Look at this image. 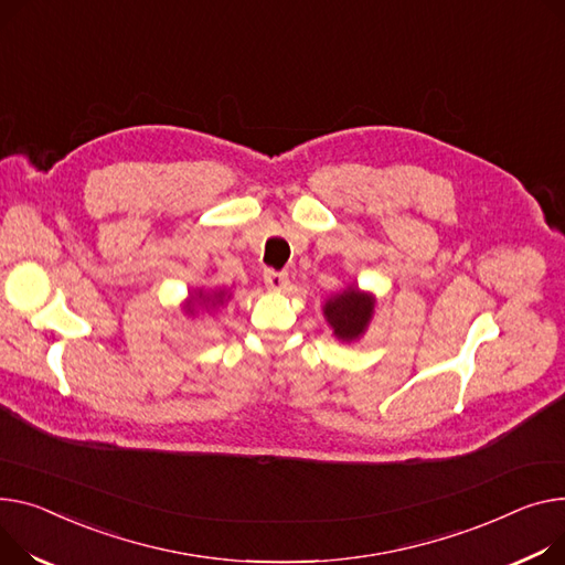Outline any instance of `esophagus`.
Returning a JSON list of instances; mask_svg holds the SVG:
<instances>
[{
  "instance_id": "1",
  "label": "esophagus",
  "mask_w": 565,
  "mask_h": 565,
  "mask_svg": "<svg viewBox=\"0 0 565 565\" xmlns=\"http://www.w3.org/2000/svg\"><path fill=\"white\" fill-rule=\"evenodd\" d=\"M263 281L270 290H284L288 286V275L286 273H277V270H266L263 273Z\"/></svg>"
}]
</instances>
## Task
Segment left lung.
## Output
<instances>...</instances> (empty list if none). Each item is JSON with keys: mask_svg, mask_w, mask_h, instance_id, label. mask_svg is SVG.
Segmentation results:
<instances>
[{"mask_svg": "<svg viewBox=\"0 0 565 565\" xmlns=\"http://www.w3.org/2000/svg\"><path fill=\"white\" fill-rule=\"evenodd\" d=\"M322 313L331 324L338 341H359L372 320L374 297L370 292L359 290L356 286H348L345 290L335 292L327 299Z\"/></svg>", "mask_w": 565, "mask_h": 565, "instance_id": "obj_1", "label": "left lung"}]
</instances>
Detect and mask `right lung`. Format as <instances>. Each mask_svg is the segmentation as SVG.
Returning a JSON list of instances; mask_svg holds the SVG:
<instances>
[{
    "mask_svg": "<svg viewBox=\"0 0 565 565\" xmlns=\"http://www.w3.org/2000/svg\"><path fill=\"white\" fill-rule=\"evenodd\" d=\"M224 297H227V292L224 290H215V292H198V295H191L188 297V307H185V311L191 313V316H195V311H198V307H206V309H215V307H220L222 302H224Z\"/></svg>",
    "mask_w": 565,
    "mask_h": 565,
    "instance_id": "obj_1",
    "label": "right lung"
}]
</instances>
